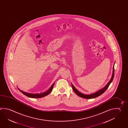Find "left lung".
Instances as JSON below:
<instances>
[{
  "label": "left lung",
  "instance_id": "left-lung-1",
  "mask_svg": "<svg viewBox=\"0 0 128 128\" xmlns=\"http://www.w3.org/2000/svg\"><path fill=\"white\" fill-rule=\"evenodd\" d=\"M114 65L113 70H112V78H111L110 82H108V84H107V85L105 86L104 88L101 90H99L98 91L96 92L93 94H90V95H86V94H82L81 92H79V91H78L76 89V88L73 86L72 84V88L73 89V91L76 93V94H77L78 96H80V97L82 98H86V99H91V98H96L97 96H99L100 95H101L103 93H104L105 91L107 90L109 86H110V84L111 83V82H112V80L114 79Z\"/></svg>",
  "mask_w": 128,
  "mask_h": 128
}]
</instances>
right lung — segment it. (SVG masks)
Returning <instances> with one entry per match:
<instances>
[{"label":"right lung","instance_id":"obj_1","mask_svg":"<svg viewBox=\"0 0 128 128\" xmlns=\"http://www.w3.org/2000/svg\"><path fill=\"white\" fill-rule=\"evenodd\" d=\"M54 84H53V85H52L51 87L50 88V89L47 91L46 92H44V93H42V94H29V93L26 92H24L21 91V90H20V89L18 88V90L20 91V92H21L23 94H24V95H26V96H28V97H29V98H42V97L46 96H47V95L49 94L50 92L52 91V88H53V86H54Z\"/></svg>","mask_w":128,"mask_h":128}]
</instances>
